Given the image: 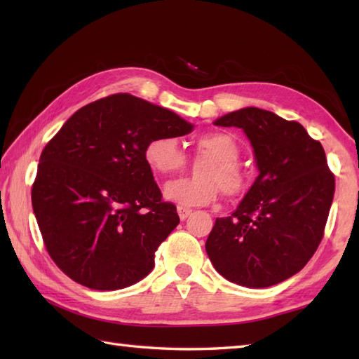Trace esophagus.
Segmentation results:
<instances>
[{"label":"esophagus","instance_id":"obj_1","mask_svg":"<svg viewBox=\"0 0 359 359\" xmlns=\"http://www.w3.org/2000/svg\"><path fill=\"white\" fill-rule=\"evenodd\" d=\"M177 212H179V217H180L182 220H185L188 216H191L193 210H191V208H187V207H182V205H179V207H177Z\"/></svg>","mask_w":359,"mask_h":359}]
</instances>
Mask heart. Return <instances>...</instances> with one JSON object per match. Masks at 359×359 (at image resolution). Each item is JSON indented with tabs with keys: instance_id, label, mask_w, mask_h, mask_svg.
<instances>
[{
	"instance_id": "b5f03b06",
	"label": "heart",
	"mask_w": 359,
	"mask_h": 359,
	"mask_svg": "<svg viewBox=\"0 0 359 359\" xmlns=\"http://www.w3.org/2000/svg\"><path fill=\"white\" fill-rule=\"evenodd\" d=\"M197 157L205 162L197 165L194 179H179L165 187V197L185 207H201L217 199L222 189L226 197L245 193L248 175L239 163L241 148L234 137L225 133H210L196 140ZM144 163L160 177H166L185 166V154L177 139L162 135L151 139L143 149Z\"/></svg>"
}]
</instances>
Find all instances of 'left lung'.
<instances>
[{
    "instance_id": "left-lung-1",
    "label": "left lung",
    "mask_w": 359,
    "mask_h": 359,
    "mask_svg": "<svg viewBox=\"0 0 359 359\" xmlns=\"http://www.w3.org/2000/svg\"><path fill=\"white\" fill-rule=\"evenodd\" d=\"M215 123L243 129L259 175L239 208L216 219L205 250L234 284H279L306 266L324 238L334 175L323 144L297 121L259 108L230 112Z\"/></svg>"
}]
</instances>
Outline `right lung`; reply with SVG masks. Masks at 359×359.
<instances>
[{
  "instance_id": "obj_1",
  "label": "right lung",
  "mask_w": 359,
  "mask_h": 359,
  "mask_svg": "<svg viewBox=\"0 0 359 359\" xmlns=\"http://www.w3.org/2000/svg\"><path fill=\"white\" fill-rule=\"evenodd\" d=\"M193 125L131 94L83 106L46 144L32 185L44 247L72 280L118 290L143 279L160 243L179 225L144 163L151 139Z\"/></svg>"
}]
</instances>
